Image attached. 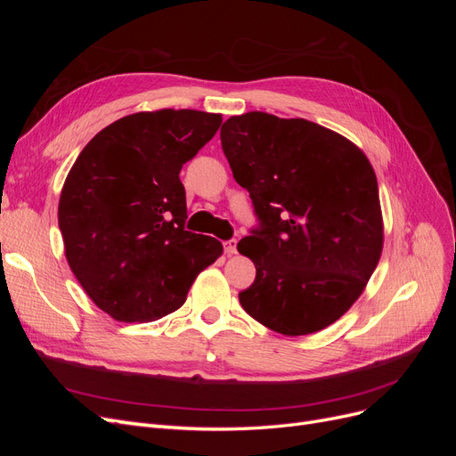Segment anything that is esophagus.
<instances>
[{"instance_id":"obj_1","label":"esophagus","mask_w":456,"mask_h":456,"mask_svg":"<svg viewBox=\"0 0 456 456\" xmlns=\"http://www.w3.org/2000/svg\"><path fill=\"white\" fill-rule=\"evenodd\" d=\"M224 253H226L228 256L236 255V253H238V241H236V240H228V241H224Z\"/></svg>"}]
</instances>
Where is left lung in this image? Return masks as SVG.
Listing matches in <instances>:
<instances>
[{
  "mask_svg": "<svg viewBox=\"0 0 456 456\" xmlns=\"http://www.w3.org/2000/svg\"><path fill=\"white\" fill-rule=\"evenodd\" d=\"M220 142L258 226L238 243L256 278L243 310L287 337L335 323L363 293L382 253L377 175L363 151L308 119L232 116Z\"/></svg>",
  "mask_w": 456,
  "mask_h": 456,
  "instance_id": "1",
  "label": "left lung"
}]
</instances>
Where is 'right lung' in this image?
Segmentation results:
<instances>
[{
  "label": "right lung",
  "mask_w": 456,
  "mask_h": 456,
  "mask_svg": "<svg viewBox=\"0 0 456 456\" xmlns=\"http://www.w3.org/2000/svg\"><path fill=\"white\" fill-rule=\"evenodd\" d=\"M223 116L158 110L114 121L81 150L59 201L66 260L96 306L118 322H154L181 308L198 273L223 255L184 230L183 165Z\"/></svg>",
  "instance_id": "right-lung-1"
}]
</instances>
